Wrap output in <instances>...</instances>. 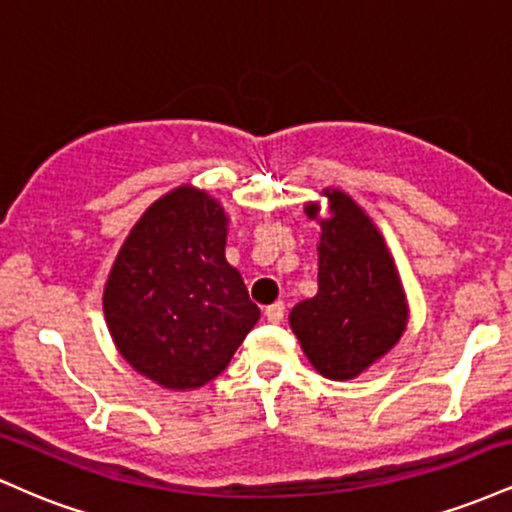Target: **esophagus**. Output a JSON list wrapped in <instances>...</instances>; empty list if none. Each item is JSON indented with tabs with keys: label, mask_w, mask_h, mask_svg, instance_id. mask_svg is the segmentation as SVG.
I'll list each match as a JSON object with an SVG mask.
<instances>
[{
	"label": "esophagus",
	"mask_w": 512,
	"mask_h": 512,
	"mask_svg": "<svg viewBox=\"0 0 512 512\" xmlns=\"http://www.w3.org/2000/svg\"><path fill=\"white\" fill-rule=\"evenodd\" d=\"M264 317H267L269 322H274V325H279L281 320H284V303H272L264 308Z\"/></svg>",
	"instance_id": "esophagus-1"
}]
</instances>
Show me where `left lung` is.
I'll list each match as a JSON object with an SVG mask.
<instances>
[{
    "mask_svg": "<svg viewBox=\"0 0 512 512\" xmlns=\"http://www.w3.org/2000/svg\"><path fill=\"white\" fill-rule=\"evenodd\" d=\"M317 293L291 310V330L320 375L351 380L373 366L407 330L409 308L395 260L366 211L342 190H325ZM320 204L305 214L317 219Z\"/></svg>",
    "mask_w": 512,
    "mask_h": 512,
    "instance_id": "1",
    "label": "left lung"
}]
</instances>
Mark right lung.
Here are the masks:
<instances>
[{"label": "right lung", "mask_w": 512, "mask_h": 512, "mask_svg": "<svg viewBox=\"0 0 512 512\" xmlns=\"http://www.w3.org/2000/svg\"><path fill=\"white\" fill-rule=\"evenodd\" d=\"M226 226L214 197L175 187L134 223L108 274L103 313L117 351L168 390L214 380L260 320L226 262Z\"/></svg>", "instance_id": "right-lung-1"}]
</instances>
